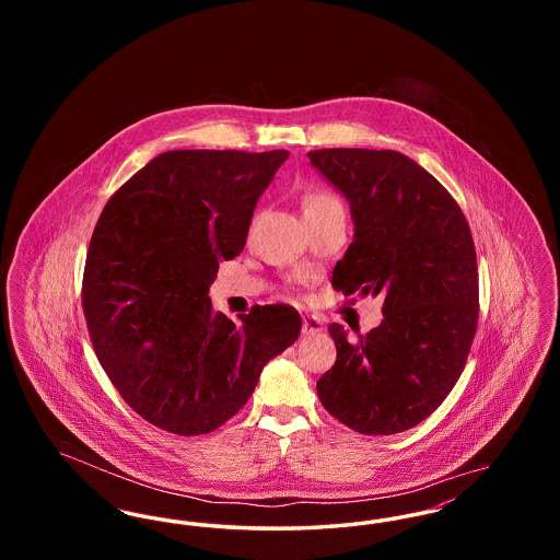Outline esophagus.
<instances>
[{
  "instance_id": "obj_1",
  "label": "esophagus",
  "mask_w": 560,
  "mask_h": 560,
  "mask_svg": "<svg viewBox=\"0 0 560 560\" xmlns=\"http://www.w3.org/2000/svg\"><path fill=\"white\" fill-rule=\"evenodd\" d=\"M319 331H323V320H320L319 317H315V315L302 317V334H304V336L319 334Z\"/></svg>"
}]
</instances>
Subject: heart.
<instances>
[{"mask_svg":"<svg viewBox=\"0 0 560 560\" xmlns=\"http://www.w3.org/2000/svg\"><path fill=\"white\" fill-rule=\"evenodd\" d=\"M338 208H342V201L329 190H313L304 197V215H317Z\"/></svg>","mask_w":560,"mask_h":560,"instance_id":"1","label":"heart"}]
</instances>
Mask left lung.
<instances>
[{"label": "left lung", "instance_id": "left-lung-1", "mask_svg": "<svg viewBox=\"0 0 560 560\" xmlns=\"http://www.w3.org/2000/svg\"><path fill=\"white\" fill-rule=\"evenodd\" d=\"M308 160L354 220L334 290L384 293L370 334L348 342L342 325H329L338 359L317 393L348 428L397 434L427 420L464 372L479 323L470 226L450 190L399 151L320 149Z\"/></svg>", "mask_w": 560, "mask_h": 560}]
</instances>
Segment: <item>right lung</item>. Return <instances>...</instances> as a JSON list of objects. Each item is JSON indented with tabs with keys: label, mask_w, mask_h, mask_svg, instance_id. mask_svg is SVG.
<instances>
[{
	"label": "right lung",
	"mask_w": 560,
	"mask_h": 560,
	"mask_svg": "<svg viewBox=\"0 0 560 560\" xmlns=\"http://www.w3.org/2000/svg\"><path fill=\"white\" fill-rule=\"evenodd\" d=\"M288 151H167L117 188L83 268L96 357L149 424L197 436L233 418L262 368L300 336L288 304L233 323L208 298L220 260L245 247L258 197Z\"/></svg>",
	"instance_id": "add662e5"
}]
</instances>
